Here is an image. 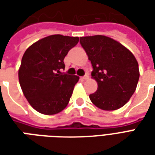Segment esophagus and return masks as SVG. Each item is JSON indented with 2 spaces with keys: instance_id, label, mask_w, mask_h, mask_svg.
<instances>
[{
  "instance_id": "obj_1",
  "label": "esophagus",
  "mask_w": 155,
  "mask_h": 155,
  "mask_svg": "<svg viewBox=\"0 0 155 155\" xmlns=\"http://www.w3.org/2000/svg\"><path fill=\"white\" fill-rule=\"evenodd\" d=\"M88 78H89V74H85L84 76H82V77H81V79H83V80H87Z\"/></svg>"
}]
</instances>
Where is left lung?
Returning <instances> with one entry per match:
<instances>
[{
	"instance_id": "8db88e82",
	"label": "left lung",
	"mask_w": 155,
	"mask_h": 155,
	"mask_svg": "<svg viewBox=\"0 0 155 155\" xmlns=\"http://www.w3.org/2000/svg\"><path fill=\"white\" fill-rule=\"evenodd\" d=\"M88 54L97 81V91L90 94L91 102L103 110H115L126 104L135 91L140 78L139 64L123 45L104 35L80 38Z\"/></svg>"
}]
</instances>
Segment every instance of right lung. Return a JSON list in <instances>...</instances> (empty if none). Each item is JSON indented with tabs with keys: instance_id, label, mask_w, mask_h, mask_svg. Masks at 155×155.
<instances>
[{
	"instance_id": "right-lung-1",
	"label": "right lung",
	"mask_w": 155,
	"mask_h": 155,
	"mask_svg": "<svg viewBox=\"0 0 155 155\" xmlns=\"http://www.w3.org/2000/svg\"><path fill=\"white\" fill-rule=\"evenodd\" d=\"M78 42L79 37L50 35L31 45L23 54L20 84L30 104L41 114H57L67 106L79 77L61 70L65 66V55Z\"/></svg>"
}]
</instances>
